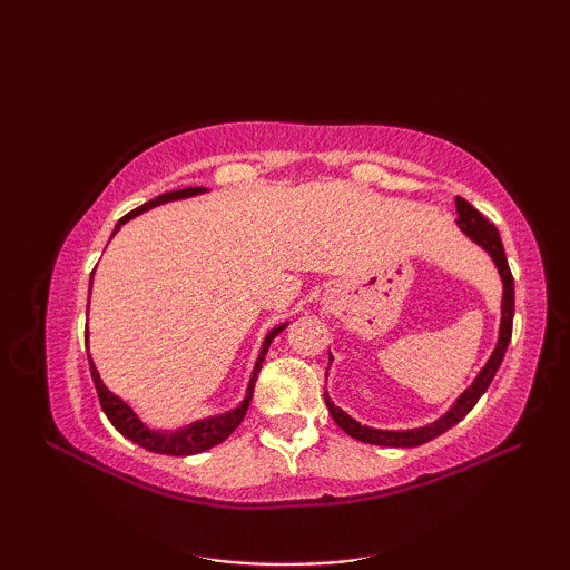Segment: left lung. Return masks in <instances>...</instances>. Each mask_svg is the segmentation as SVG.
Here are the masks:
<instances>
[{"label": "left lung", "mask_w": 570, "mask_h": 570, "mask_svg": "<svg viewBox=\"0 0 570 570\" xmlns=\"http://www.w3.org/2000/svg\"><path fill=\"white\" fill-rule=\"evenodd\" d=\"M455 205H458V225L463 227L465 233L478 242V245H482V247L490 252V257L494 259V264H498V269L502 274L504 296H502V325H500L498 347H494V353L488 360V365L482 367V372L478 374V380L472 382V386H468L463 394H460L455 406L448 411L443 419L431 423V426H426V429L377 431V429H370V426H360V423L355 419H350L343 409H337L335 404L328 402V399H325V404H328V411H331V416H333V421L337 423V426H341L347 435H353V439H357L362 443L390 445V448H416V445H423V443H429L433 439H439L441 433H445L448 429H453L458 421H463L468 416V411L478 404V399L488 392L490 382L494 380V374H498V370L502 365L504 353H507V345H510V341H512L514 276L510 272V264H507V254H504L498 227H494L478 208H472V205L465 198H455Z\"/></svg>", "instance_id": "8db88e82"}]
</instances>
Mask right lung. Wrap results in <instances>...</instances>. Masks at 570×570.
I'll use <instances>...</instances> for the list:
<instances>
[{
  "instance_id": "add662e5",
  "label": "right lung",
  "mask_w": 570,
  "mask_h": 570,
  "mask_svg": "<svg viewBox=\"0 0 570 570\" xmlns=\"http://www.w3.org/2000/svg\"><path fill=\"white\" fill-rule=\"evenodd\" d=\"M203 188H180V190H171V193H164V196L154 198L149 203L139 205L137 210H131L129 215H125L122 220H119V225H122L125 220H129L131 215H139L141 210H149L154 208V205L159 203H166V200H178V198H188V196H196V193H200ZM284 325H278V328H274V333L266 337V343L262 347V355L257 360V365H254V372H252V380H249V386H247V396L245 402H242L235 411H229V414H223V416H215V419H203V421H196L190 423V426L180 429V431H174V433H161V431H151L144 426V423L137 419L135 411H131L122 399L115 396L107 386L102 384L98 370H95L92 360H90V374H92V382H95V390H98V396H100V406L107 414V419L112 421V426L127 435L129 441H135L137 445L147 448V451L151 453H161V455H193V453H203L208 451V448L223 443L229 433H233L242 419H245L247 409H249V402H252V394H254V382H257V372L262 370V360H264V353L266 347H269L272 337L276 333H282Z\"/></svg>"
}]
</instances>
